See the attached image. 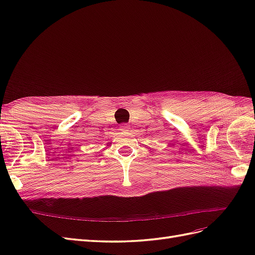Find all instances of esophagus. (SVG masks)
<instances>
[{
    "label": "esophagus",
    "instance_id": "esophagus-1",
    "mask_svg": "<svg viewBox=\"0 0 255 255\" xmlns=\"http://www.w3.org/2000/svg\"><path fill=\"white\" fill-rule=\"evenodd\" d=\"M121 129H122V130H128V129H129V126L127 125V124H123V125L121 126Z\"/></svg>",
    "mask_w": 255,
    "mask_h": 255
}]
</instances>
